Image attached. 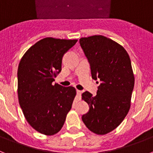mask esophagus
Listing matches in <instances>:
<instances>
[{
  "mask_svg": "<svg viewBox=\"0 0 153 153\" xmlns=\"http://www.w3.org/2000/svg\"><path fill=\"white\" fill-rule=\"evenodd\" d=\"M77 96H78V99L80 100L81 99V95H82V91L80 90H77Z\"/></svg>",
  "mask_w": 153,
  "mask_h": 153,
  "instance_id": "34e87169",
  "label": "esophagus"
}]
</instances>
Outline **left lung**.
<instances>
[{
	"instance_id": "obj_1",
	"label": "left lung",
	"mask_w": 153,
	"mask_h": 153,
	"mask_svg": "<svg viewBox=\"0 0 153 153\" xmlns=\"http://www.w3.org/2000/svg\"><path fill=\"white\" fill-rule=\"evenodd\" d=\"M79 43L92 78L100 81L96 96L87 91L82 95L89 106L82 120L95 134H107L120 125L130 109L134 85L131 59L122 46L103 36L81 38Z\"/></svg>"
}]
</instances>
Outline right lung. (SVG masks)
Wrapping results in <instances>:
<instances>
[{"label": "right lung", "instance_id": "right-lung-1", "mask_svg": "<svg viewBox=\"0 0 153 153\" xmlns=\"http://www.w3.org/2000/svg\"><path fill=\"white\" fill-rule=\"evenodd\" d=\"M77 41L44 38L32 46L19 63V104L28 123L41 134L57 133L71 108L75 88L53 82L61 71L63 56Z\"/></svg>", "mask_w": 153, "mask_h": 153}]
</instances>
